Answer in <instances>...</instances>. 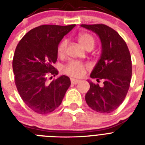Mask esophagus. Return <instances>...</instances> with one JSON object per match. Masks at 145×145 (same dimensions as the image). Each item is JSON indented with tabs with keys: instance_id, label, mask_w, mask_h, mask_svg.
I'll list each match as a JSON object with an SVG mask.
<instances>
[{
	"instance_id": "esophagus-1",
	"label": "esophagus",
	"mask_w": 145,
	"mask_h": 145,
	"mask_svg": "<svg viewBox=\"0 0 145 145\" xmlns=\"http://www.w3.org/2000/svg\"><path fill=\"white\" fill-rule=\"evenodd\" d=\"M71 83L72 84H77L78 83H80L79 80H76V79H73V78H71Z\"/></svg>"
}]
</instances>
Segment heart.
<instances>
[{
	"label": "heart",
	"instance_id": "obj_1",
	"mask_svg": "<svg viewBox=\"0 0 145 145\" xmlns=\"http://www.w3.org/2000/svg\"><path fill=\"white\" fill-rule=\"evenodd\" d=\"M78 40L80 44L87 50H91L95 45V40L93 35L88 33H81L78 35ZM68 41L67 40H62L57 46V54L60 57L63 56L65 52L66 46ZM86 65L82 62L76 61H70L65 66L64 72L66 74L73 77H82L85 74Z\"/></svg>",
	"mask_w": 145,
	"mask_h": 145
}]
</instances>
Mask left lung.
Masks as SVG:
<instances>
[{
  "mask_svg": "<svg viewBox=\"0 0 145 145\" xmlns=\"http://www.w3.org/2000/svg\"><path fill=\"white\" fill-rule=\"evenodd\" d=\"M96 33L101 40V58L91 73L97 81L103 80V86L89 82L90 88L85 96L87 105L101 114L113 112L128 93L132 78V60L128 46L120 35L104 24L81 25Z\"/></svg>",
  "mask_w": 145,
  "mask_h": 145,
  "instance_id": "8db88e82",
  "label": "left lung"
}]
</instances>
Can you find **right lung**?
Wrapping results in <instances>:
<instances>
[{"label": "right lung", "instance_id": "obj_1", "mask_svg": "<svg viewBox=\"0 0 145 145\" xmlns=\"http://www.w3.org/2000/svg\"><path fill=\"white\" fill-rule=\"evenodd\" d=\"M75 27L43 25L33 28L16 46L12 59L15 84L22 99L35 112L46 114L61 105L71 85L70 78L59 76L53 64L57 60L59 42Z\"/></svg>", "mask_w": 145, "mask_h": 145}]
</instances>
